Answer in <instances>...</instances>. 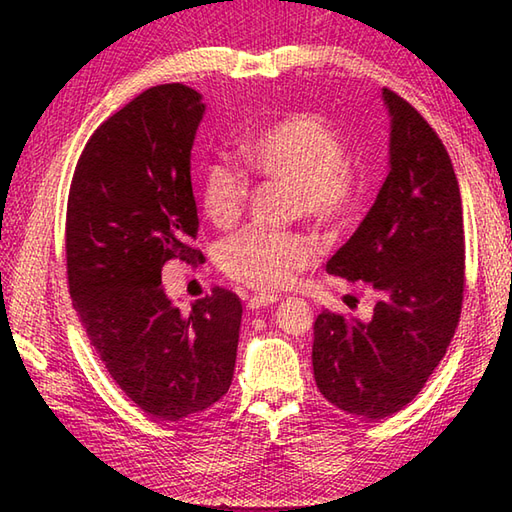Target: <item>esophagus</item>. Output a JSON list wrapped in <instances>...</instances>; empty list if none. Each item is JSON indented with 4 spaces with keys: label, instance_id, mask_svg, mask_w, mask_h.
<instances>
[{
    "label": "esophagus",
    "instance_id": "1",
    "mask_svg": "<svg viewBox=\"0 0 512 512\" xmlns=\"http://www.w3.org/2000/svg\"><path fill=\"white\" fill-rule=\"evenodd\" d=\"M275 303H279L277 295H255V297L248 299L246 308L248 310H262V308H268V306H275Z\"/></svg>",
    "mask_w": 512,
    "mask_h": 512
}]
</instances>
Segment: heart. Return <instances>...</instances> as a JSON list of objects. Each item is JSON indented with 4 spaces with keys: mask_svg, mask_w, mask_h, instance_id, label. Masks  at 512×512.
<instances>
[{
    "mask_svg": "<svg viewBox=\"0 0 512 512\" xmlns=\"http://www.w3.org/2000/svg\"><path fill=\"white\" fill-rule=\"evenodd\" d=\"M246 167L257 178L284 184L290 211L323 228L341 224L358 198L356 171L345 160V143L330 121L314 112H290L242 147ZM198 200L213 226L231 228L242 217L246 182L224 165H209L200 176ZM312 250L301 237L244 231L217 248L222 273L255 290H281L310 264Z\"/></svg>",
    "mask_w": 512,
    "mask_h": 512,
    "instance_id": "b5f03b06",
    "label": "heart"
}]
</instances>
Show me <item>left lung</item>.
I'll list each match as a JSON object with an SVG mask.
<instances>
[{"mask_svg": "<svg viewBox=\"0 0 512 512\" xmlns=\"http://www.w3.org/2000/svg\"><path fill=\"white\" fill-rule=\"evenodd\" d=\"M389 116L387 176L356 233L325 270L372 284L369 321L323 310L312 367L332 405L365 420L400 411L447 354L464 292V224L458 178L429 123L383 90Z\"/></svg>", "mask_w": 512, "mask_h": 512, "instance_id": "8db88e82", "label": "left lung"}]
</instances>
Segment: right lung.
Wrapping results in <instances>:
<instances>
[{"label":"right lung","mask_w":512,"mask_h":512,"mask_svg":"<svg viewBox=\"0 0 512 512\" xmlns=\"http://www.w3.org/2000/svg\"><path fill=\"white\" fill-rule=\"evenodd\" d=\"M206 105L156 85L107 118L76 165L68 220L70 297L90 345L147 416L178 422L231 387L242 301L215 288L184 314L162 286L169 259L195 262L191 147Z\"/></svg>","instance_id":"1"}]
</instances>
